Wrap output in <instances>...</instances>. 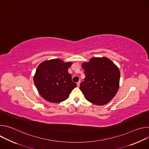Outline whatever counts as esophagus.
Instances as JSON below:
<instances>
[{
  "label": "esophagus",
  "mask_w": 149,
  "mask_h": 149,
  "mask_svg": "<svg viewBox=\"0 0 149 149\" xmlns=\"http://www.w3.org/2000/svg\"><path fill=\"white\" fill-rule=\"evenodd\" d=\"M80 82H81L80 81H78V82L77 83V87H79V86H80Z\"/></svg>",
  "instance_id": "1"
}]
</instances>
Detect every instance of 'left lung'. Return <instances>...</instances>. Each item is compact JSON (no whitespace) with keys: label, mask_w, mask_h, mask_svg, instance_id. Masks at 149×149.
Segmentation results:
<instances>
[{"label":"left lung","mask_w":149,"mask_h":149,"mask_svg":"<svg viewBox=\"0 0 149 149\" xmlns=\"http://www.w3.org/2000/svg\"><path fill=\"white\" fill-rule=\"evenodd\" d=\"M86 78L79 89L90 102L103 105L110 102L119 88L118 68L106 57L91 58L82 65Z\"/></svg>","instance_id":"obj_1"}]
</instances>
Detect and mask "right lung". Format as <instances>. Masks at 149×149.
<instances>
[{"label": "right lung", "instance_id": "right-lung-1", "mask_svg": "<svg viewBox=\"0 0 149 149\" xmlns=\"http://www.w3.org/2000/svg\"><path fill=\"white\" fill-rule=\"evenodd\" d=\"M72 63L59 59L45 61L40 63L33 81L42 98L51 102L58 103L69 97L71 91L77 87L68 71Z\"/></svg>", "mask_w": 149, "mask_h": 149}]
</instances>
